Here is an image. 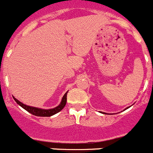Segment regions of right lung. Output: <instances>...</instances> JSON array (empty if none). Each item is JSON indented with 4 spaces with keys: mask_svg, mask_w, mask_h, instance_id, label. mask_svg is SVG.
Here are the masks:
<instances>
[{
    "mask_svg": "<svg viewBox=\"0 0 153 153\" xmlns=\"http://www.w3.org/2000/svg\"><path fill=\"white\" fill-rule=\"evenodd\" d=\"M67 93H65L64 96L62 98L61 102L60 103L59 106H57L56 107L53 108V109H40V108H36V107H33V106H27V105H25V104L22 103L21 102H20L19 100H17V99L15 97H13V100L16 101L18 105L21 106L22 108H24L25 110H27V112H29L31 114L34 115V116H36V117H51L53 115L56 114V113H59L60 111H61L62 109H63V107L65 106L66 103H67Z\"/></svg>",
    "mask_w": 153,
    "mask_h": 153,
    "instance_id": "add662e5",
    "label": "right lung"
}]
</instances>
